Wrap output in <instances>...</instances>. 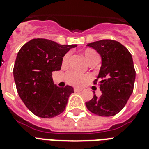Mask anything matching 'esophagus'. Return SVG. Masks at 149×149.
<instances>
[{"label":"esophagus","instance_id":"34e87169","mask_svg":"<svg viewBox=\"0 0 149 149\" xmlns=\"http://www.w3.org/2000/svg\"><path fill=\"white\" fill-rule=\"evenodd\" d=\"M81 90H82V89H80V88H76V87L74 88V92H79V91H81Z\"/></svg>","mask_w":149,"mask_h":149}]
</instances>
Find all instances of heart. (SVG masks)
I'll use <instances>...</instances> for the list:
<instances>
[{"mask_svg":"<svg viewBox=\"0 0 149 149\" xmlns=\"http://www.w3.org/2000/svg\"><path fill=\"white\" fill-rule=\"evenodd\" d=\"M84 56L85 58L86 59L88 63H89L93 59H94L97 56H99L96 51L93 49H87L84 52ZM70 59V52H68L64 55V56L63 57L62 63L63 65H66L69 61ZM65 79L67 82L70 85L76 86H81L84 84L89 79V76L86 74H81L74 70H69L65 74Z\"/></svg>","mask_w":149,"mask_h":149,"instance_id":"heart-1","label":"heart"}]
</instances>
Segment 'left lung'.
Listing matches in <instances>:
<instances>
[{
    "label": "left lung",
    "mask_w": 149,
    "mask_h": 149,
    "mask_svg": "<svg viewBox=\"0 0 149 149\" xmlns=\"http://www.w3.org/2000/svg\"><path fill=\"white\" fill-rule=\"evenodd\" d=\"M87 46L97 50L101 56L100 72L93 84L100 86L102 94L99 97L93 95L92 100L86 102V108L97 116H115L124 108L134 90L136 72L132 56L121 43L111 39Z\"/></svg>",
    "instance_id": "left-lung-1"
}]
</instances>
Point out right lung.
Wrapping results in <instances>:
<instances>
[{
	"instance_id": "right-lung-1",
	"label": "right lung",
	"mask_w": 149,
	"mask_h": 149,
	"mask_svg": "<svg viewBox=\"0 0 149 149\" xmlns=\"http://www.w3.org/2000/svg\"><path fill=\"white\" fill-rule=\"evenodd\" d=\"M76 46L34 38L23 45L18 52L13 68L16 89L24 104L35 116L52 118L65 110L74 89L54 85L52 71L61 69L63 57Z\"/></svg>"
}]
</instances>
